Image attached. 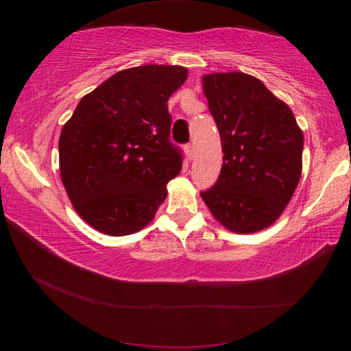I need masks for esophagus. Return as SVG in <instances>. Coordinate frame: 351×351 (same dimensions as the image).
<instances>
[{
  "label": "esophagus",
  "mask_w": 351,
  "mask_h": 351,
  "mask_svg": "<svg viewBox=\"0 0 351 351\" xmlns=\"http://www.w3.org/2000/svg\"><path fill=\"white\" fill-rule=\"evenodd\" d=\"M184 148H185V155H186V158H189V160H191V158L195 156V147L191 145V143H186V145H185Z\"/></svg>",
  "instance_id": "esophagus-1"
}]
</instances>
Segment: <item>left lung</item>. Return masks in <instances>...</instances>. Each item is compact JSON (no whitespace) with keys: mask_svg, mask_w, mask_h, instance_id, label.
<instances>
[{"mask_svg":"<svg viewBox=\"0 0 351 351\" xmlns=\"http://www.w3.org/2000/svg\"><path fill=\"white\" fill-rule=\"evenodd\" d=\"M203 89L220 134L223 165L201 198L234 233L267 228L299 184L304 134L291 108L251 75H206Z\"/></svg>","mask_w":351,"mask_h":351,"instance_id":"8db88e82","label":"left lung"}]
</instances>
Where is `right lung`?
Here are the masks:
<instances>
[{
    "mask_svg": "<svg viewBox=\"0 0 351 351\" xmlns=\"http://www.w3.org/2000/svg\"><path fill=\"white\" fill-rule=\"evenodd\" d=\"M185 80L184 66H134L80 100L60 132V176L90 227L124 237L155 217L184 161L167 100Z\"/></svg>",
    "mask_w": 351,
    "mask_h": 351,
    "instance_id": "1",
    "label": "right lung"
}]
</instances>
